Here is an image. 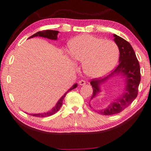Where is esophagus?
<instances>
[{"label": "esophagus", "instance_id": "34e87169", "mask_svg": "<svg viewBox=\"0 0 151 151\" xmlns=\"http://www.w3.org/2000/svg\"><path fill=\"white\" fill-rule=\"evenodd\" d=\"M79 84L80 86H84V85H86V82L85 81V80H80V81H79Z\"/></svg>", "mask_w": 151, "mask_h": 151}]
</instances>
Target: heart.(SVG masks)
Instances as JSON below:
<instances>
[{
  "label": "heart",
  "mask_w": 151,
  "mask_h": 151,
  "mask_svg": "<svg viewBox=\"0 0 151 151\" xmlns=\"http://www.w3.org/2000/svg\"><path fill=\"white\" fill-rule=\"evenodd\" d=\"M69 54L73 61L82 63L84 73L91 78L107 75L116 64L119 49L114 42L82 35L68 44Z\"/></svg>",
  "instance_id": "1"
}]
</instances>
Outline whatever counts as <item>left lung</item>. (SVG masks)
I'll return each mask as SVG.
<instances>
[{"mask_svg":"<svg viewBox=\"0 0 151 151\" xmlns=\"http://www.w3.org/2000/svg\"><path fill=\"white\" fill-rule=\"evenodd\" d=\"M114 40L118 45L120 51L119 65L109 75L102 79H92L90 83L93 87L91 99L96 97L101 91L100 85L118 75H122L125 78V92L118 99H115L107 108L99 110L98 113L103 115H113L120 113L130 105L138 95V87L141 80L139 64L134 50L130 43L124 38L114 34ZM90 106V105H89ZM97 112V111H96Z\"/></svg>","mask_w":151,"mask_h":151,"instance_id":"left-lung-1","label":"left lung"}]
</instances>
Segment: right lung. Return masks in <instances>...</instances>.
<instances>
[{
  "mask_svg": "<svg viewBox=\"0 0 151 151\" xmlns=\"http://www.w3.org/2000/svg\"><path fill=\"white\" fill-rule=\"evenodd\" d=\"M59 32L58 31H55V30H44V31H38V32L35 33L32 36H31L29 38H33L35 37H44V38H49V39L51 40H57V35L58 33ZM77 87V83H75V85H73L72 87H71L67 92H66L64 95H63L60 99L58 100L57 104H56L55 107H54L50 111L47 112V113H39V114H31V116H37V117H46V116H51L52 114H55L60 109V108L61 107L62 103H63V100H64V99L65 98V95L67 94V93L69 91H71L73 89H74L75 88Z\"/></svg>",
  "mask_w": 151,
  "mask_h": 151,
  "instance_id": "obj_1",
  "label": "right lung"
}]
</instances>
